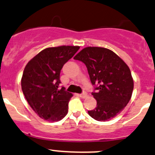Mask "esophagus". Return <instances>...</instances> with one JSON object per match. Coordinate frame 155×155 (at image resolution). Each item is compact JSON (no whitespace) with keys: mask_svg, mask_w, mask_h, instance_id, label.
<instances>
[{"mask_svg":"<svg viewBox=\"0 0 155 155\" xmlns=\"http://www.w3.org/2000/svg\"><path fill=\"white\" fill-rule=\"evenodd\" d=\"M87 97V94L85 92V91H83L82 94H80V97H82V98H83V99L86 98Z\"/></svg>","mask_w":155,"mask_h":155,"instance_id":"obj_1","label":"esophagus"}]
</instances>
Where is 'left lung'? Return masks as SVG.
<instances>
[{
  "label": "left lung",
  "mask_w": 155,
  "mask_h": 155,
  "mask_svg": "<svg viewBox=\"0 0 155 155\" xmlns=\"http://www.w3.org/2000/svg\"><path fill=\"white\" fill-rule=\"evenodd\" d=\"M73 58L86 65L91 82L96 86L97 92L92 95L97 107L88 110V114L97 121L116 117L132 95L134 80L128 65L110 50L98 47L82 49Z\"/></svg>",
  "instance_id": "obj_1"
}]
</instances>
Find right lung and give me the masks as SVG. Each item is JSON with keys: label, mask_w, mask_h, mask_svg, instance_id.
Listing matches in <instances>:
<instances>
[{"label": "right lung", "mask_w": 155, "mask_h": 155, "mask_svg": "<svg viewBox=\"0 0 155 155\" xmlns=\"http://www.w3.org/2000/svg\"><path fill=\"white\" fill-rule=\"evenodd\" d=\"M79 46H59L41 50L24 68L21 89L32 110L39 117L57 122L66 116L71 93L58 88L60 72L79 50Z\"/></svg>", "instance_id": "right-lung-1"}]
</instances>
